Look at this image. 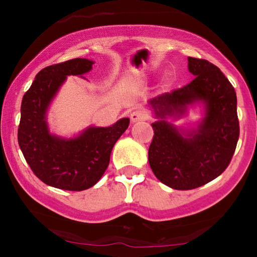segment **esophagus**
Returning <instances> with one entry per match:
<instances>
[{"instance_id":"1","label":"esophagus","mask_w":257,"mask_h":257,"mask_svg":"<svg viewBox=\"0 0 257 257\" xmlns=\"http://www.w3.org/2000/svg\"><path fill=\"white\" fill-rule=\"evenodd\" d=\"M146 118H147V113L145 110H143V108H137V110H134L131 113V120L133 123L140 122V120H144Z\"/></svg>"}]
</instances>
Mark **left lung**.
Returning <instances> with one entry per match:
<instances>
[{
  "label": "left lung",
  "mask_w": 257,
  "mask_h": 257,
  "mask_svg": "<svg viewBox=\"0 0 257 257\" xmlns=\"http://www.w3.org/2000/svg\"><path fill=\"white\" fill-rule=\"evenodd\" d=\"M194 76L185 87L149 100L157 118L152 123L149 162L159 181L174 190H192L223 173L231 162L238 138L237 95L226 76L209 61L188 57ZM203 106L196 128L185 130L167 120L177 119L188 107Z\"/></svg>",
  "instance_id": "1"
}]
</instances>
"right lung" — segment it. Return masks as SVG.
I'll return each mask as SVG.
<instances>
[{
	"mask_svg": "<svg viewBox=\"0 0 257 257\" xmlns=\"http://www.w3.org/2000/svg\"><path fill=\"white\" fill-rule=\"evenodd\" d=\"M93 64L76 58L44 67L23 98L18 143L35 175L52 187L83 191L95 185L107 169L114 144L129 125V118H122L110 126L90 125L72 138L49 131L47 112L67 76L84 78Z\"/></svg>",
	"mask_w": 257,
	"mask_h": 257,
	"instance_id": "obj_1",
	"label": "right lung"
}]
</instances>
